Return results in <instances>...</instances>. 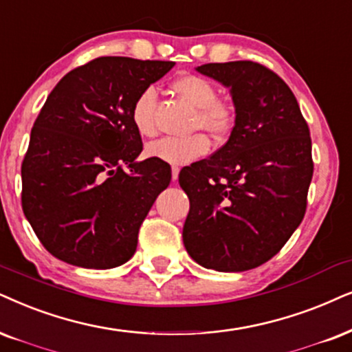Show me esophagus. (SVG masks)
<instances>
[{
  "mask_svg": "<svg viewBox=\"0 0 352 352\" xmlns=\"http://www.w3.org/2000/svg\"><path fill=\"white\" fill-rule=\"evenodd\" d=\"M179 173H180V168L179 167H172V180L173 182L179 179Z\"/></svg>",
  "mask_w": 352,
  "mask_h": 352,
  "instance_id": "34e87169",
  "label": "esophagus"
}]
</instances>
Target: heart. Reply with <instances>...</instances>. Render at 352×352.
Returning a JSON list of instances; mask_svg holds the SVG:
<instances>
[{
    "mask_svg": "<svg viewBox=\"0 0 352 352\" xmlns=\"http://www.w3.org/2000/svg\"><path fill=\"white\" fill-rule=\"evenodd\" d=\"M172 91L182 99L198 109L195 126L214 136L230 131L235 122V109L229 100L217 99V87L209 79L198 74H182L173 79ZM157 92L146 87L138 94L131 107V120L141 136H153L155 133L154 109ZM209 151V141L204 135L190 138H162L146 146V155L157 161L182 167L203 157Z\"/></svg>",
    "mask_w": 352,
    "mask_h": 352,
    "instance_id": "heart-1",
    "label": "heart"
}]
</instances>
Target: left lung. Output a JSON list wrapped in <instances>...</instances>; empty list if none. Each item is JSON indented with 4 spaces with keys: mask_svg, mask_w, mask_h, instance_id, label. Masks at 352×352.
<instances>
[{
    "mask_svg": "<svg viewBox=\"0 0 352 352\" xmlns=\"http://www.w3.org/2000/svg\"><path fill=\"white\" fill-rule=\"evenodd\" d=\"M198 73L229 87L235 124L209 159L182 168L190 199L184 245L208 270L266 263L304 219L312 141L299 104L278 74L253 61L208 63Z\"/></svg>",
    "mask_w": 352,
    "mask_h": 352,
    "instance_id": "1",
    "label": "left lung"
}]
</instances>
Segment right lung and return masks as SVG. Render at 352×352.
Returning <instances> with one entry per match:
<instances>
[{
    "label": "right lung",
    "instance_id": "add662e5",
    "mask_svg": "<svg viewBox=\"0 0 352 352\" xmlns=\"http://www.w3.org/2000/svg\"><path fill=\"white\" fill-rule=\"evenodd\" d=\"M173 61L100 56L69 71L47 97L22 161V209L65 263L109 270L135 255L138 232L170 166L143 151L133 102Z\"/></svg>",
    "mask_w": 352,
    "mask_h": 352
}]
</instances>
